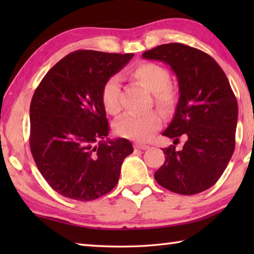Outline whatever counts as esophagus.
Listing matches in <instances>:
<instances>
[{
	"instance_id": "1",
	"label": "esophagus",
	"mask_w": 254,
	"mask_h": 254,
	"mask_svg": "<svg viewBox=\"0 0 254 254\" xmlns=\"http://www.w3.org/2000/svg\"><path fill=\"white\" fill-rule=\"evenodd\" d=\"M134 148L135 149H139V150H147L150 147L149 145H145V144H141V143H134Z\"/></svg>"
}]
</instances>
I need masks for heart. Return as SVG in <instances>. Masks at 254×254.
<instances>
[{
  "mask_svg": "<svg viewBox=\"0 0 254 254\" xmlns=\"http://www.w3.org/2000/svg\"><path fill=\"white\" fill-rule=\"evenodd\" d=\"M131 78L136 80L144 88L153 94L154 103L159 110L168 112L173 109L177 95L170 83V74L167 68L151 62H142L130 70ZM120 84L118 78L111 77L102 88L101 100L107 114L117 115L121 111ZM161 126V118L156 112L148 114H127L114 124L119 135L133 140H148L153 132Z\"/></svg>",
  "mask_w": 254,
  "mask_h": 254,
  "instance_id": "heart-1",
  "label": "heart"
}]
</instances>
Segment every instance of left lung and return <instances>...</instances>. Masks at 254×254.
<instances>
[{
  "instance_id": "obj_1",
  "label": "left lung",
  "mask_w": 254,
  "mask_h": 254,
  "mask_svg": "<svg viewBox=\"0 0 254 254\" xmlns=\"http://www.w3.org/2000/svg\"><path fill=\"white\" fill-rule=\"evenodd\" d=\"M143 58L160 60L178 78L179 102L162 135L186 140L183 149H163L165 162L157 183L180 195H195L215 185L235 148L238 102L220 65L204 51L183 44L150 49Z\"/></svg>"
}]
</instances>
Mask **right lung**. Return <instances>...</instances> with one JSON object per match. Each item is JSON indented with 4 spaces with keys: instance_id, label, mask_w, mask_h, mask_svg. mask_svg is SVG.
<instances>
[{
    "instance_id": "right-lung-1",
    "label": "right lung",
    "mask_w": 254,
    "mask_h": 254,
    "mask_svg": "<svg viewBox=\"0 0 254 254\" xmlns=\"http://www.w3.org/2000/svg\"><path fill=\"white\" fill-rule=\"evenodd\" d=\"M133 54L77 50L56 64L40 81L30 105V149L49 186L67 198L88 201L110 192L124 159L127 139L111 140L102 104L105 81Z\"/></svg>"
}]
</instances>
